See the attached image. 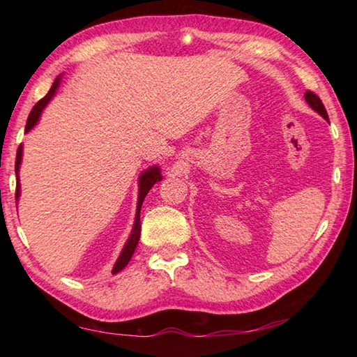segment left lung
I'll return each mask as SVG.
<instances>
[{
    "mask_svg": "<svg viewBox=\"0 0 357 357\" xmlns=\"http://www.w3.org/2000/svg\"><path fill=\"white\" fill-rule=\"evenodd\" d=\"M304 98H305V101H307V104L310 105V107H312L314 112L319 113V115H321L325 121H328L327 110H325L322 101L319 100V96H317V95L313 93V92H305Z\"/></svg>",
    "mask_w": 357,
    "mask_h": 357,
    "instance_id": "obj_1",
    "label": "left lung"
}]
</instances>
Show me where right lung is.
I'll use <instances>...</instances> for the list:
<instances>
[{
    "mask_svg": "<svg viewBox=\"0 0 357 357\" xmlns=\"http://www.w3.org/2000/svg\"><path fill=\"white\" fill-rule=\"evenodd\" d=\"M59 82H61V75H59V77L55 81H53L49 93L45 95L43 100L38 101L35 104V107L32 109V112H30L24 133H29L38 124V121H40L41 113L45 109V105H47L52 101V98L55 96L56 90L59 87ZM21 161H22V144L18 147L17 161H15V174H17V193H15V195H17V199H20V195H21V184H20ZM161 179H162V176H161V169H159V165H151V167H149L147 170H144L139 174V178H138V188H139V190H138V202H136V213H135L133 229L130 231V236H128V239L126 241V244L123 247V252H121L115 265H113V270H112L113 275H115V273H118V271H121L123 268H126V265L128 264V261L132 259V256L135 253V248H136V245H138L139 236H141V219L139 218H141V207H142L144 198L147 196L150 188Z\"/></svg>",
    "mask_w": 357,
    "mask_h": 357,
    "instance_id": "1",
    "label": "right lung"
}]
</instances>
